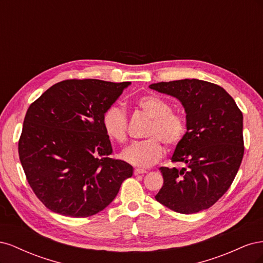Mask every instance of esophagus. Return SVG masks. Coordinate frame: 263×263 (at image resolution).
Here are the masks:
<instances>
[{
    "label": "esophagus",
    "instance_id": "obj_1",
    "mask_svg": "<svg viewBox=\"0 0 263 263\" xmlns=\"http://www.w3.org/2000/svg\"><path fill=\"white\" fill-rule=\"evenodd\" d=\"M147 173L146 170H141V169H135L134 170V176H139V174H145Z\"/></svg>",
    "mask_w": 263,
    "mask_h": 263
}]
</instances>
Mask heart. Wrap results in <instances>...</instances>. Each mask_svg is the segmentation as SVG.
Segmentation results:
<instances>
[{
    "mask_svg": "<svg viewBox=\"0 0 263 263\" xmlns=\"http://www.w3.org/2000/svg\"><path fill=\"white\" fill-rule=\"evenodd\" d=\"M137 107L150 118L145 132L146 140L123 150L122 159L127 163L148 168L157 163L163 156V146L172 149L180 145L187 130L186 118L182 113L172 109L170 103L156 94H146L136 102ZM103 128L107 136L117 142L127 139V116L118 106L108 107L102 117Z\"/></svg>",
    "mask_w": 263,
    "mask_h": 263,
    "instance_id": "heart-1",
    "label": "heart"
}]
</instances>
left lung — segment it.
I'll use <instances>...</instances> for the list:
<instances>
[{
    "mask_svg": "<svg viewBox=\"0 0 263 263\" xmlns=\"http://www.w3.org/2000/svg\"><path fill=\"white\" fill-rule=\"evenodd\" d=\"M172 95L186 112L187 132L172 162L182 169L161 166L163 185L156 200L181 214L208 210L224 195L243 157L242 113L221 86L197 79L149 85Z\"/></svg>",
    "mask_w": 263,
    "mask_h": 263,
    "instance_id": "left-lung-1",
    "label": "left lung"
}]
</instances>
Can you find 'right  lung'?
Returning <instances> with one entry per match:
<instances>
[{
  "label": "right lung",
  "mask_w": 263,
  "mask_h": 263,
  "mask_svg": "<svg viewBox=\"0 0 263 263\" xmlns=\"http://www.w3.org/2000/svg\"><path fill=\"white\" fill-rule=\"evenodd\" d=\"M130 82L70 79L29 105L18 140L26 180L47 209L89 217L117 195L133 166L113 159L102 117Z\"/></svg>",
  "instance_id": "1"
}]
</instances>
